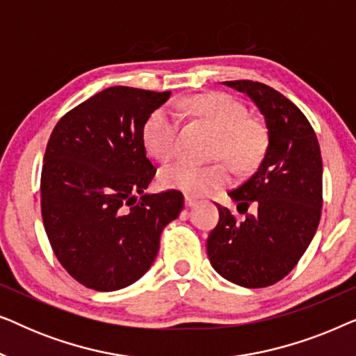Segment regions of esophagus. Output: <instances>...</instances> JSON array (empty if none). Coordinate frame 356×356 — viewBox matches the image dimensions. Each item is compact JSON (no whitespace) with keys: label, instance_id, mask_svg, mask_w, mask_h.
Returning <instances> with one entry per match:
<instances>
[{"label":"esophagus","instance_id":"esophagus-1","mask_svg":"<svg viewBox=\"0 0 356 356\" xmlns=\"http://www.w3.org/2000/svg\"><path fill=\"white\" fill-rule=\"evenodd\" d=\"M184 204H186L188 207H194V206H197L199 201H197L196 197H193V196H184Z\"/></svg>","mask_w":356,"mask_h":356}]
</instances>
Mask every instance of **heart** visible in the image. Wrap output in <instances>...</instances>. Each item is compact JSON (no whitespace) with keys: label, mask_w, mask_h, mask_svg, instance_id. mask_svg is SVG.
I'll return each mask as SVG.
<instances>
[{"label":"heart","mask_w":356,"mask_h":356,"mask_svg":"<svg viewBox=\"0 0 356 356\" xmlns=\"http://www.w3.org/2000/svg\"><path fill=\"white\" fill-rule=\"evenodd\" d=\"M173 108L162 106L150 113L144 124V144L152 157L168 162L175 157L179 140V113H191L213 126L218 139L213 157L227 159L238 172H248L261 162L269 136L259 120L250 118L240 102L227 94L179 97ZM163 186L181 189L191 196H204L232 181V170L225 162L199 165L181 160L160 175Z\"/></svg>","instance_id":"1"}]
</instances>
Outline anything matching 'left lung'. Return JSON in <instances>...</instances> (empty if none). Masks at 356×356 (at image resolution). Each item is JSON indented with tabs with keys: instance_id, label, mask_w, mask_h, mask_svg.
Listing matches in <instances>:
<instances>
[{
	"instance_id": "1",
	"label": "left lung",
	"mask_w": 356,
	"mask_h": 356,
	"mask_svg": "<svg viewBox=\"0 0 356 356\" xmlns=\"http://www.w3.org/2000/svg\"><path fill=\"white\" fill-rule=\"evenodd\" d=\"M264 115L269 145L252 177L228 191L238 220L218 206L207 254L222 277L248 289L274 285L289 275L309 246L323 207V159L313 126L293 102L256 81H227ZM252 205L254 214L247 212Z\"/></svg>"
}]
</instances>
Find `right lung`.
<instances>
[{
  "mask_svg": "<svg viewBox=\"0 0 356 356\" xmlns=\"http://www.w3.org/2000/svg\"><path fill=\"white\" fill-rule=\"evenodd\" d=\"M168 97L110 87L67 111L48 139L43 227L60 264L87 289L111 291L139 280L163 227L184 206L177 189L144 193L157 172L145 155L144 124Z\"/></svg>",
  "mask_w": 356,
  "mask_h": 356,
  "instance_id": "obj_1",
  "label": "right lung"
}]
</instances>
